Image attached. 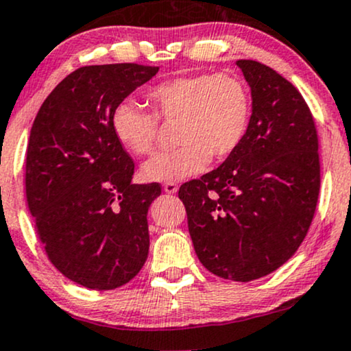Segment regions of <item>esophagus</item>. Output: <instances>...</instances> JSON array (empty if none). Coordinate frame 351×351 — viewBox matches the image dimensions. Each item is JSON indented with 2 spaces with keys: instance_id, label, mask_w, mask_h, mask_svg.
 Wrapping results in <instances>:
<instances>
[{
  "instance_id": "34e87169",
  "label": "esophagus",
  "mask_w": 351,
  "mask_h": 351,
  "mask_svg": "<svg viewBox=\"0 0 351 351\" xmlns=\"http://www.w3.org/2000/svg\"><path fill=\"white\" fill-rule=\"evenodd\" d=\"M163 191L168 194H175L176 191H178V184L173 183V181H170V183H165L163 184Z\"/></svg>"
}]
</instances>
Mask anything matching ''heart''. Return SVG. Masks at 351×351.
Here are the masks:
<instances>
[{"mask_svg": "<svg viewBox=\"0 0 351 351\" xmlns=\"http://www.w3.org/2000/svg\"><path fill=\"white\" fill-rule=\"evenodd\" d=\"M152 112L126 99L113 108L112 130L131 154L155 152L160 123L175 124L178 149L154 157L143 168L149 181H181L197 175L210 158L225 160L239 149L250 131L252 97L241 77L202 73L173 77L147 90Z\"/></svg>", "mask_w": 351, "mask_h": 351, "instance_id": "1", "label": "heart"}]
</instances>
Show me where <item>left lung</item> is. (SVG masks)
Masks as SVG:
<instances>
[{
  "label": "left lung",
  "instance_id": "obj_1",
  "mask_svg": "<svg viewBox=\"0 0 351 351\" xmlns=\"http://www.w3.org/2000/svg\"><path fill=\"white\" fill-rule=\"evenodd\" d=\"M252 95L246 139L217 170L178 191L194 251L221 278L251 282L295 254L316 212L319 141L311 110L269 66L238 60Z\"/></svg>",
  "mask_w": 351,
  "mask_h": 351
}]
</instances>
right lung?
I'll use <instances>...</instances> for the list:
<instances>
[{"instance_id": "add662e5", "label": "right lung", "mask_w": 351, "mask_h": 351, "mask_svg": "<svg viewBox=\"0 0 351 351\" xmlns=\"http://www.w3.org/2000/svg\"><path fill=\"white\" fill-rule=\"evenodd\" d=\"M158 66H82L40 106L25 154V197L50 263L90 290L134 278L149 254L147 210L162 186L132 184L134 160L113 134L119 101Z\"/></svg>"}]
</instances>
